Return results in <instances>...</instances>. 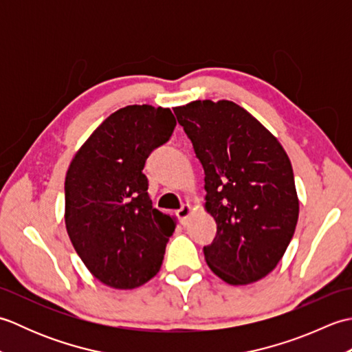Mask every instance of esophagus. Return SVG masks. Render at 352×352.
I'll return each mask as SVG.
<instances>
[{
	"label": "esophagus",
	"instance_id": "1",
	"mask_svg": "<svg viewBox=\"0 0 352 352\" xmlns=\"http://www.w3.org/2000/svg\"><path fill=\"white\" fill-rule=\"evenodd\" d=\"M192 206L190 204H183L180 210H177V216L178 219H180V222L183 223V226H188V222L192 216Z\"/></svg>",
	"mask_w": 352,
	"mask_h": 352
}]
</instances>
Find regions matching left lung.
Wrapping results in <instances>:
<instances>
[{
    "label": "left lung",
    "mask_w": 352,
    "mask_h": 352,
    "mask_svg": "<svg viewBox=\"0 0 352 352\" xmlns=\"http://www.w3.org/2000/svg\"><path fill=\"white\" fill-rule=\"evenodd\" d=\"M204 168L206 210L218 230L204 246L208 267L228 284L272 272L294 237L300 201L284 148L233 101L174 109Z\"/></svg>",
    "instance_id": "left-lung-1"
}]
</instances>
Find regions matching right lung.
Returning a JSON list of instances; mask_svg holds the SVG:
<instances>
[{"mask_svg": "<svg viewBox=\"0 0 352 352\" xmlns=\"http://www.w3.org/2000/svg\"><path fill=\"white\" fill-rule=\"evenodd\" d=\"M175 125L169 109H119L91 134L66 172V231L86 267L106 286L134 289L160 271L177 219L153 207L142 170Z\"/></svg>", "mask_w": 352, "mask_h": 352, "instance_id": "right-lung-1", "label": "right lung"}]
</instances>
